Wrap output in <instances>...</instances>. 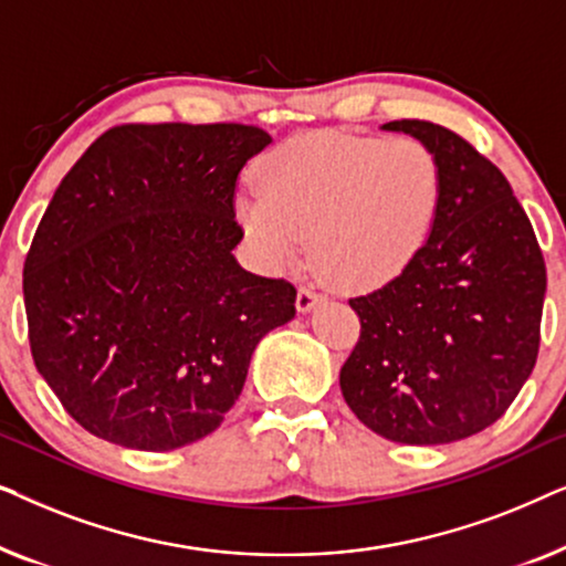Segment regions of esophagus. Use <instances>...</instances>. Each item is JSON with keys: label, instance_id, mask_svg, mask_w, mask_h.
Segmentation results:
<instances>
[{"label": "esophagus", "instance_id": "1", "mask_svg": "<svg viewBox=\"0 0 566 566\" xmlns=\"http://www.w3.org/2000/svg\"><path fill=\"white\" fill-rule=\"evenodd\" d=\"M319 301H322V296L312 289V285H301L298 296H296V308L301 314H308L316 304H319Z\"/></svg>", "mask_w": 566, "mask_h": 566}]
</instances>
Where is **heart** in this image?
<instances>
[{"mask_svg": "<svg viewBox=\"0 0 566 566\" xmlns=\"http://www.w3.org/2000/svg\"><path fill=\"white\" fill-rule=\"evenodd\" d=\"M260 190L237 198V219L262 265L306 254L339 289H374L412 262L443 203V167L417 138L314 130L260 165Z\"/></svg>", "mask_w": 566, "mask_h": 566, "instance_id": "heart-1", "label": "heart"}]
</instances>
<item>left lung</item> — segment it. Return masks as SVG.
Here are the masks:
<instances>
[{"label":"left lung","instance_id":"left-lung-1","mask_svg":"<svg viewBox=\"0 0 566 566\" xmlns=\"http://www.w3.org/2000/svg\"><path fill=\"white\" fill-rule=\"evenodd\" d=\"M381 128L436 151L443 203L420 254L350 298L360 339L339 389L386 440L453 443L497 422L536 366L544 254L505 175L459 134L428 120Z\"/></svg>","mask_w":566,"mask_h":566}]
</instances>
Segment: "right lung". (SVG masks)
Instances as JSON below:
<instances>
[{
  "label": "right lung",
  "mask_w": 566,
  "mask_h": 566,
  "mask_svg": "<svg viewBox=\"0 0 566 566\" xmlns=\"http://www.w3.org/2000/svg\"><path fill=\"white\" fill-rule=\"evenodd\" d=\"M273 142L242 123L105 130L53 192L22 270L38 374L92 436L136 451L206 438L296 289L239 265L237 180Z\"/></svg>",
  "instance_id": "add662e5"
}]
</instances>
